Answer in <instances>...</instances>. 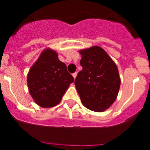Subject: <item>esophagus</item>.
<instances>
[{"label": "esophagus", "mask_w": 150, "mask_h": 150, "mask_svg": "<svg viewBox=\"0 0 150 150\" xmlns=\"http://www.w3.org/2000/svg\"><path fill=\"white\" fill-rule=\"evenodd\" d=\"M76 75H77V73H76V72H75V73H74V74H73V76H74V79H76Z\"/></svg>", "instance_id": "34e87169"}]
</instances>
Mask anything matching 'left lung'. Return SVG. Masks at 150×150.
I'll use <instances>...</instances> for the list:
<instances>
[{
    "mask_svg": "<svg viewBox=\"0 0 150 150\" xmlns=\"http://www.w3.org/2000/svg\"><path fill=\"white\" fill-rule=\"evenodd\" d=\"M82 55L75 86L85 107L95 112H103L116 99L120 78L116 64L101 47L92 46L79 51Z\"/></svg>",
    "mask_w": 150,
    "mask_h": 150,
    "instance_id": "8db88e82",
    "label": "left lung"
}]
</instances>
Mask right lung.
I'll use <instances>...</instances> for the list:
<instances>
[{
    "label": "right lung",
    "instance_id": "obj_1",
    "mask_svg": "<svg viewBox=\"0 0 150 150\" xmlns=\"http://www.w3.org/2000/svg\"><path fill=\"white\" fill-rule=\"evenodd\" d=\"M74 80L65 64L50 49L42 52L27 76L30 95L36 104L44 108L59 104Z\"/></svg>",
    "mask_w": 150,
    "mask_h": 150
}]
</instances>
